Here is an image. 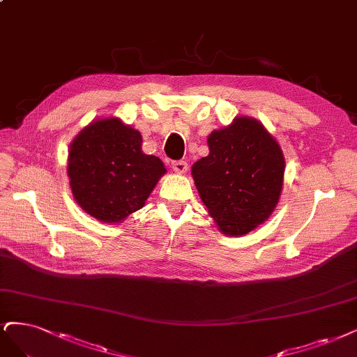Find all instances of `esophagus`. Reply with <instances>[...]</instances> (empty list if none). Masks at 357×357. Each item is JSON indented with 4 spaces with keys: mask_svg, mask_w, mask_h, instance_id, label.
Segmentation results:
<instances>
[{
    "mask_svg": "<svg viewBox=\"0 0 357 357\" xmlns=\"http://www.w3.org/2000/svg\"><path fill=\"white\" fill-rule=\"evenodd\" d=\"M171 168H173V171L177 174H184L188 171L189 165L186 161H174V162H171Z\"/></svg>",
    "mask_w": 357,
    "mask_h": 357,
    "instance_id": "esophagus-1",
    "label": "esophagus"
}]
</instances>
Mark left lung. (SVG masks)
Masks as SVG:
<instances>
[{
    "mask_svg": "<svg viewBox=\"0 0 357 357\" xmlns=\"http://www.w3.org/2000/svg\"><path fill=\"white\" fill-rule=\"evenodd\" d=\"M192 167L195 186L218 230L243 236L272 215L284 188L285 158L260 121L236 116L206 139Z\"/></svg>",
    "mask_w": 357,
    "mask_h": 357,
    "instance_id": "8db88e82",
    "label": "left lung"
}]
</instances>
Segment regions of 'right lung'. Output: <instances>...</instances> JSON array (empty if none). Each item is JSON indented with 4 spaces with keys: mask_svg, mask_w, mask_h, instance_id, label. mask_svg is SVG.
I'll return each instance as SVG.
<instances>
[{
    "mask_svg": "<svg viewBox=\"0 0 357 357\" xmlns=\"http://www.w3.org/2000/svg\"><path fill=\"white\" fill-rule=\"evenodd\" d=\"M142 134L116 116L84 127L69 146L68 177L73 199L102 223H122L144 206L165 173L158 156L142 151Z\"/></svg>",
    "mask_w": 357,
    "mask_h": 357,
    "instance_id": "obj_1",
    "label": "right lung"
}]
</instances>
